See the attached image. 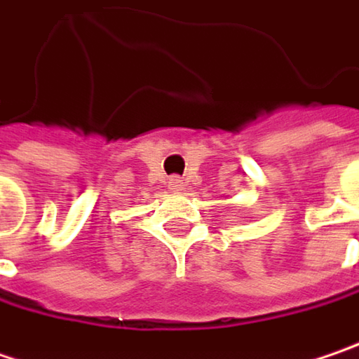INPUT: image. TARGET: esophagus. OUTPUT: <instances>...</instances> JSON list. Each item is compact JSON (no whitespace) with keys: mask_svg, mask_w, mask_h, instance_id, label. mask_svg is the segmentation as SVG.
I'll use <instances>...</instances> for the list:
<instances>
[{"mask_svg":"<svg viewBox=\"0 0 359 359\" xmlns=\"http://www.w3.org/2000/svg\"><path fill=\"white\" fill-rule=\"evenodd\" d=\"M168 187H170L172 191H180V189H182V180H180V177H170V179H168Z\"/></svg>","mask_w":359,"mask_h":359,"instance_id":"34e87169","label":"esophagus"}]
</instances>
